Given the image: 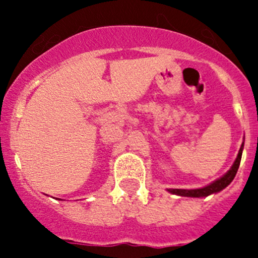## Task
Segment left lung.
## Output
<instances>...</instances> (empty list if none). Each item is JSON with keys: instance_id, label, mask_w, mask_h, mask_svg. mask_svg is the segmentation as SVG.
I'll return each mask as SVG.
<instances>
[{"instance_id": "obj_1", "label": "left lung", "mask_w": 258, "mask_h": 258, "mask_svg": "<svg viewBox=\"0 0 258 258\" xmlns=\"http://www.w3.org/2000/svg\"><path fill=\"white\" fill-rule=\"evenodd\" d=\"M242 148H243V145L241 146L240 151H238L237 158H236L235 163L232 165L231 170L228 171L225 176H222L221 178H218L217 181L212 182V183L209 184V186L204 187V188H197V189L171 188V189H168V191H170L171 194L178 195V196H187V197H206V196H209V195L216 194V192H220L221 189H223L225 187H227L228 184L232 182V179L235 178L238 167H240V162H241V157H242Z\"/></svg>"}]
</instances>
